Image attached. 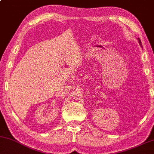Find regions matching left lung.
<instances>
[{"instance_id":"obj_1","label":"left lung","mask_w":154,"mask_h":154,"mask_svg":"<svg viewBox=\"0 0 154 154\" xmlns=\"http://www.w3.org/2000/svg\"><path fill=\"white\" fill-rule=\"evenodd\" d=\"M137 40H138V43H139L140 45H141V46L142 47V44H141V40H140L139 38H138Z\"/></svg>"}]
</instances>
